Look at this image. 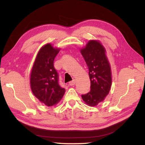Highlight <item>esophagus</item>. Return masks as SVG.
<instances>
[{"instance_id": "esophagus-1", "label": "esophagus", "mask_w": 145, "mask_h": 145, "mask_svg": "<svg viewBox=\"0 0 145 145\" xmlns=\"http://www.w3.org/2000/svg\"><path fill=\"white\" fill-rule=\"evenodd\" d=\"M75 79H73V80H72V81H70V82H69V85L70 86H73V85H75Z\"/></svg>"}]
</instances>
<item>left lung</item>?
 Instances as JSON below:
<instances>
[{
	"instance_id": "8db88e82",
	"label": "left lung",
	"mask_w": 145,
	"mask_h": 145,
	"mask_svg": "<svg viewBox=\"0 0 145 145\" xmlns=\"http://www.w3.org/2000/svg\"><path fill=\"white\" fill-rule=\"evenodd\" d=\"M89 69L91 90L82 95L89 106H96L104 100L111 89V69L104 46L99 40H89L85 47L80 49Z\"/></svg>"
}]
</instances>
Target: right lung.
Masks as SVG:
<instances>
[{
  "instance_id": "right-lung-1",
  "label": "right lung",
  "mask_w": 145,
  "mask_h": 145,
  "mask_svg": "<svg viewBox=\"0 0 145 145\" xmlns=\"http://www.w3.org/2000/svg\"><path fill=\"white\" fill-rule=\"evenodd\" d=\"M60 48L52 44L43 45L38 51L32 68L30 85L33 95L46 106L56 105L65 93L58 82V73L54 67V61Z\"/></svg>"
}]
</instances>
